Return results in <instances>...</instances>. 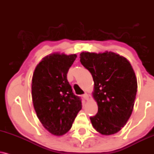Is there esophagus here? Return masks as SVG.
I'll return each instance as SVG.
<instances>
[{"mask_svg":"<svg viewBox=\"0 0 154 154\" xmlns=\"http://www.w3.org/2000/svg\"><path fill=\"white\" fill-rule=\"evenodd\" d=\"M82 97H83V98H84L85 100H88L89 99V95L87 93L84 94V95H82Z\"/></svg>","mask_w":154,"mask_h":154,"instance_id":"obj_1","label":"esophagus"}]
</instances>
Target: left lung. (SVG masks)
I'll use <instances>...</instances> for the list:
<instances>
[{"instance_id":"obj_1","label":"left lung","mask_w":154,"mask_h":154,"mask_svg":"<svg viewBox=\"0 0 154 154\" xmlns=\"http://www.w3.org/2000/svg\"><path fill=\"white\" fill-rule=\"evenodd\" d=\"M80 62L94 81L92 97L98 112L90 117L92 126L105 136L118 133L130 118L134 106L137 79L130 62L112 51H85Z\"/></svg>"}]
</instances>
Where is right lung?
<instances>
[{
  "mask_svg": "<svg viewBox=\"0 0 154 154\" xmlns=\"http://www.w3.org/2000/svg\"><path fill=\"white\" fill-rule=\"evenodd\" d=\"M77 54L56 52L37 64L33 74L31 95L36 116L46 130L57 136L70 130L82 109L81 100L74 95L66 74Z\"/></svg>",
  "mask_w": 154,
  "mask_h": 154,
  "instance_id": "add662e5",
  "label": "right lung"
}]
</instances>
